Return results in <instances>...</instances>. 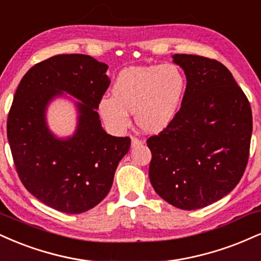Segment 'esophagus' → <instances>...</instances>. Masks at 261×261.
Wrapping results in <instances>:
<instances>
[{
  "mask_svg": "<svg viewBox=\"0 0 261 261\" xmlns=\"http://www.w3.org/2000/svg\"><path fill=\"white\" fill-rule=\"evenodd\" d=\"M142 143L143 142L140 139H137V137H135V136H131V146H133V147H137V146H140V144H142Z\"/></svg>",
  "mask_w": 261,
  "mask_h": 261,
  "instance_id": "esophagus-1",
  "label": "esophagus"
}]
</instances>
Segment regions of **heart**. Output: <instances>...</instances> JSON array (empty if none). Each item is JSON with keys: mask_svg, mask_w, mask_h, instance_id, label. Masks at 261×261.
Listing matches in <instances>:
<instances>
[{"mask_svg": "<svg viewBox=\"0 0 261 261\" xmlns=\"http://www.w3.org/2000/svg\"><path fill=\"white\" fill-rule=\"evenodd\" d=\"M186 84L184 71L172 63L127 68L118 75L112 97L99 99V113L114 130L128 127V113H134L140 128L159 133L176 117Z\"/></svg>", "mask_w": 261, "mask_h": 261, "instance_id": "obj_1", "label": "heart"}]
</instances>
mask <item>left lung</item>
Wrapping results in <instances>:
<instances>
[{"mask_svg":"<svg viewBox=\"0 0 261 261\" xmlns=\"http://www.w3.org/2000/svg\"><path fill=\"white\" fill-rule=\"evenodd\" d=\"M186 91L170 124L147 140L149 180L163 199L196 210L237 186L249 158L252 108L227 68L215 59L175 55Z\"/></svg>","mask_w":261,"mask_h":261,"instance_id":"left-lung-1","label":"left lung"}]
</instances>
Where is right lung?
Listing matches in <instances>:
<instances>
[{
    "instance_id": "obj_1",
    "label": "right lung",
    "mask_w": 261,
    "mask_h": 261,
    "mask_svg": "<svg viewBox=\"0 0 261 261\" xmlns=\"http://www.w3.org/2000/svg\"><path fill=\"white\" fill-rule=\"evenodd\" d=\"M108 65L86 55H58L34 65L15 91L7 139L21 184L46 205L80 214L111 190L130 137L111 136L100 126L99 99L109 87ZM62 90L80 103V126L71 139L57 140L45 126L46 103Z\"/></svg>"
}]
</instances>
